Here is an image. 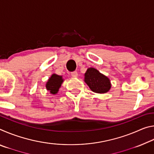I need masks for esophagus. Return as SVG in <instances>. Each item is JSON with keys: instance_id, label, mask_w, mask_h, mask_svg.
Masks as SVG:
<instances>
[{"instance_id": "1", "label": "esophagus", "mask_w": 154, "mask_h": 154, "mask_svg": "<svg viewBox=\"0 0 154 154\" xmlns=\"http://www.w3.org/2000/svg\"><path fill=\"white\" fill-rule=\"evenodd\" d=\"M71 75H72V77H77V75H78L77 72V71H73V72H71Z\"/></svg>"}]
</instances>
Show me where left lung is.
<instances>
[{
  "mask_svg": "<svg viewBox=\"0 0 154 154\" xmlns=\"http://www.w3.org/2000/svg\"><path fill=\"white\" fill-rule=\"evenodd\" d=\"M84 76V82L94 92L103 94L111 89V84L109 78L94 68L88 69Z\"/></svg>",
  "mask_w": 154,
  "mask_h": 154,
  "instance_id": "1",
  "label": "left lung"
}]
</instances>
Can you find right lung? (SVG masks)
I'll list each match as a JSON object with an SVG mask.
<instances>
[{
	"mask_svg": "<svg viewBox=\"0 0 154 154\" xmlns=\"http://www.w3.org/2000/svg\"><path fill=\"white\" fill-rule=\"evenodd\" d=\"M64 79L62 76H60L56 74L51 75L50 78L48 79V82L46 83V89L49 90L52 94H56L58 93L59 88H60Z\"/></svg>",
	"mask_w": 154,
	"mask_h": 154,
	"instance_id": "add662e5",
	"label": "right lung"
}]
</instances>
